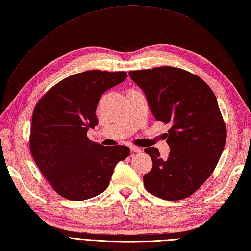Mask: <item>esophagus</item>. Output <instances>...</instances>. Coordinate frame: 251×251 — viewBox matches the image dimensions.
<instances>
[{
	"instance_id": "obj_1",
	"label": "esophagus",
	"mask_w": 251,
	"mask_h": 251,
	"mask_svg": "<svg viewBox=\"0 0 251 251\" xmlns=\"http://www.w3.org/2000/svg\"><path fill=\"white\" fill-rule=\"evenodd\" d=\"M130 149H131V152H135V153H139V152H142V149L138 148V147H135V146H131Z\"/></svg>"
}]
</instances>
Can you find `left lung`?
Returning a JSON list of instances; mask_svg holds the SVG:
<instances>
[{
    "instance_id": "1",
    "label": "left lung",
    "mask_w": 251,
    "mask_h": 251,
    "mask_svg": "<svg viewBox=\"0 0 251 251\" xmlns=\"http://www.w3.org/2000/svg\"><path fill=\"white\" fill-rule=\"evenodd\" d=\"M145 93L156 120L170 125V152L162 158L146 148L152 169L144 176L147 191L165 200L191 196L215 169L227 139L216 97L203 79L176 67L130 71Z\"/></svg>"
}]
</instances>
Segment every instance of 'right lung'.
I'll list each match as a JSON object with an SVG mask.
<instances>
[{
    "label": "right lung",
    "instance_id": "obj_1",
    "mask_svg": "<svg viewBox=\"0 0 251 251\" xmlns=\"http://www.w3.org/2000/svg\"><path fill=\"white\" fill-rule=\"evenodd\" d=\"M125 71L90 70L57 83L33 112L29 148L41 174L60 196L86 200L103 193L126 146L104 147L87 137L98 125L97 105L109 88L124 82Z\"/></svg>",
    "mask_w": 251,
    "mask_h": 251
}]
</instances>
